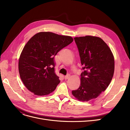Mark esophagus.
Wrapping results in <instances>:
<instances>
[{
  "label": "esophagus",
  "mask_w": 130,
  "mask_h": 130,
  "mask_svg": "<svg viewBox=\"0 0 130 130\" xmlns=\"http://www.w3.org/2000/svg\"><path fill=\"white\" fill-rule=\"evenodd\" d=\"M70 77V74H68L67 75H66V76H65L64 78H65V79H68V78H69Z\"/></svg>",
  "instance_id": "esophagus-1"
}]
</instances>
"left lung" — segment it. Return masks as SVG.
<instances>
[{
    "mask_svg": "<svg viewBox=\"0 0 130 130\" xmlns=\"http://www.w3.org/2000/svg\"><path fill=\"white\" fill-rule=\"evenodd\" d=\"M83 72L80 84L72 94L79 101L98 98L110 84L114 72V58L107 45L101 38L86 36L74 38Z\"/></svg>",
    "mask_w": 130,
    "mask_h": 130,
    "instance_id": "1",
    "label": "left lung"
}]
</instances>
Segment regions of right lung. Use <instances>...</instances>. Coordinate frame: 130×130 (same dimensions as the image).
<instances>
[{"label":"right lung","instance_id":"add662e5","mask_svg":"<svg viewBox=\"0 0 130 130\" xmlns=\"http://www.w3.org/2000/svg\"><path fill=\"white\" fill-rule=\"evenodd\" d=\"M73 41L71 36L40 32L32 36L20 54L18 70L26 87L35 95H47L60 82L55 73L54 57Z\"/></svg>","mask_w":130,"mask_h":130}]
</instances>
